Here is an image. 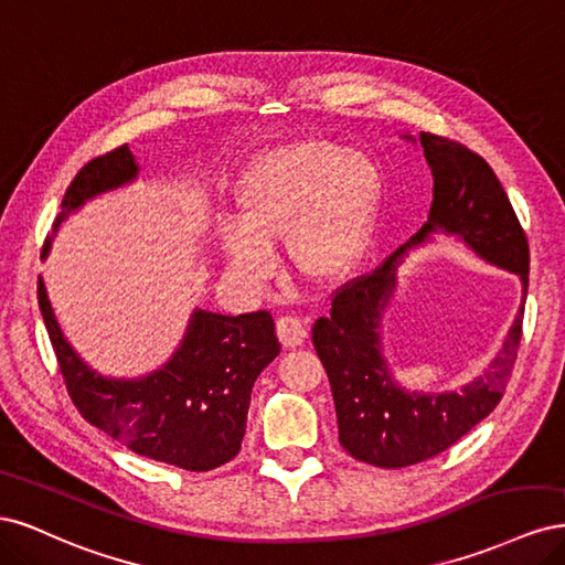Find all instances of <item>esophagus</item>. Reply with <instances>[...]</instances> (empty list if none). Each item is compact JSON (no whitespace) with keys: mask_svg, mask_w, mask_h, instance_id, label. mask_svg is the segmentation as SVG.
Wrapping results in <instances>:
<instances>
[{"mask_svg":"<svg viewBox=\"0 0 565 565\" xmlns=\"http://www.w3.org/2000/svg\"><path fill=\"white\" fill-rule=\"evenodd\" d=\"M276 330H278L280 344L285 349L301 347L303 341H306V334H309V332H306V324L297 316H282L278 320V324H276Z\"/></svg>","mask_w":565,"mask_h":565,"instance_id":"1","label":"esophagus"}]
</instances>
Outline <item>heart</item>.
Instances as JSON below:
<instances>
[{"mask_svg": "<svg viewBox=\"0 0 565 565\" xmlns=\"http://www.w3.org/2000/svg\"><path fill=\"white\" fill-rule=\"evenodd\" d=\"M384 200L377 162L361 150L301 139L259 152L233 188L237 224L221 249L249 280L273 270V241L287 237L289 262L313 282H337L361 264Z\"/></svg>", "mask_w": 565, "mask_h": 565, "instance_id": "1", "label": "heart"}]
</instances>
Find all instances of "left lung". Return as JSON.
I'll return each mask as SVG.
<instances>
[{
  "mask_svg": "<svg viewBox=\"0 0 565 565\" xmlns=\"http://www.w3.org/2000/svg\"><path fill=\"white\" fill-rule=\"evenodd\" d=\"M401 139L419 143L431 167L429 221L388 259L347 285L332 299L328 318L313 324V347L328 372L339 424V443L374 467L417 465L469 434L500 403L516 361L527 295L530 252L525 233L490 164L469 148L422 131ZM455 236L479 258L514 271L524 297L515 322L483 375L459 392H409L392 380L383 358L381 320L397 286V266L409 248Z\"/></svg>",
  "mask_w": 565,
  "mask_h": 565,
  "instance_id": "left-lung-1",
  "label": "left lung"
}]
</instances>
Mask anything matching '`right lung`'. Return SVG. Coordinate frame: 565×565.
Masks as SVG:
<instances>
[{
  "label": "right lung",
  "instance_id": "obj_1",
  "mask_svg": "<svg viewBox=\"0 0 565 565\" xmlns=\"http://www.w3.org/2000/svg\"><path fill=\"white\" fill-rule=\"evenodd\" d=\"M139 169L129 146L84 164L65 191L42 259L67 216L89 200L136 181ZM38 299L67 393L89 424L136 455L185 471L216 469L241 452L252 386L280 353L270 313L221 316L195 309L164 365L141 377L117 380L84 363L65 339L42 278Z\"/></svg>",
  "mask_w": 565,
  "mask_h": 565
}]
</instances>
